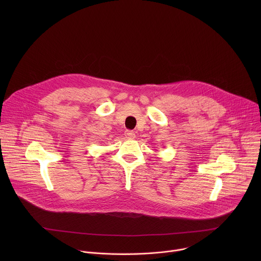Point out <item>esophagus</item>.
<instances>
[{
	"label": "esophagus",
	"instance_id": "obj_1",
	"mask_svg": "<svg viewBox=\"0 0 261 261\" xmlns=\"http://www.w3.org/2000/svg\"><path fill=\"white\" fill-rule=\"evenodd\" d=\"M125 136H126V138H128V139H133V138H135L134 132H132V131H130V130L125 131Z\"/></svg>",
	"mask_w": 261,
	"mask_h": 261
}]
</instances>
